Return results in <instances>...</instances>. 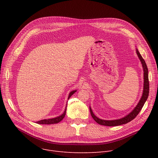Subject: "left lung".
Segmentation results:
<instances>
[{
	"label": "left lung",
	"instance_id": "8db88e82",
	"mask_svg": "<svg viewBox=\"0 0 158 158\" xmlns=\"http://www.w3.org/2000/svg\"><path fill=\"white\" fill-rule=\"evenodd\" d=\"M136 54L139 57V59L142 64L143 66V79H144V82H143V94L142 97H141L140 100L136 106L135 107V109L132 110L130 113H129L127 115H126V117H124L122 118L117 119V120H102L100 119L99 118L97 117L94 114L92 109L89 107V111L91 115H92V118L94 120L98 123V124H101V125L102 126H117L120 125H122V124H126L131 120H133L136 116L138 114L141 110L142 109V107L146 102L148 96L149 94V82H148V69L147 64L145 63V60L143 59L142 56H141L139 54V51H138V49L136 50Z\"/></svg>",
	"mask_w": 158,
	"mask_h": 158
}]
</instances>
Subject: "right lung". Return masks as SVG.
Returning <instances> with one entry per match:
<instances>
[{"label": "right lung", "instance_id": "add662e5", "mask_svg": "<svg viewBox=\"0 0 158 158\" xmlns=\"http://www.w3.org/2000/svg\"><path fill=\"white\" fill-rule=\"evenodd\" d=\"M77 90H73L72 92H70L68 99H69V98L75 93L76 92ZM67 106V105H66ZM66 108L64 110V113L59 116V117H57L56 118H49V119H44V120H41L40 121H38L36 123H39V124H54V123H59L60 122H61L64 117V116L66 114Z\"/></svg>", "mask_w": 158, "mask_h": 158}]
</instances>
